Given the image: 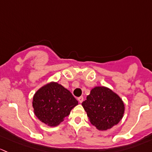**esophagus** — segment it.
I'll use <instances>...</instances> for the list:
<instances>
[{
    "label": "esophagus",
    "instance_id": "34e87169",
    "mask_svg": "<svg viewBox=\"0 0 152 152\" xmlns=\"http://www.w3.org/2000/svg\"><path fill=\"white\" fill-rule=\"evenodd\" d=\"M77 100L79 101L80 103H82L83 101V96H80V97L77 98Z\"/></svg>",
    "mask_w": 152,
    "mask_h": 152
}]
</instances>
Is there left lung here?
Returning a JSON list of instances; mask_svg holds the SVG:
<instances>
[{"instance_id": "left-lung-1", "label": "left lung", "mask_w": 152, "mask_h": 152, "mask_svg": "<svg viewBox=\"0 0 152 152\" xmlns=\"http://www.w3.org/2000/svg\"><path fill=\"white\" fill-rule=\"evenodd\" d=\"M82 105L91 124L102 131L116 125L124 113L122 99L111 89L104 86L92 88Z\"/></svg>"}]
</instances>
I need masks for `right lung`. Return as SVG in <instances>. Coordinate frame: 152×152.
<instances>
[{
    "label": "right lung",
    "instance_id": "1",
    "mask_svg": "<svg viewBox=\"0 0 152 152\" xmlns=\"http://www.w3.org/2000/svg\"><path fill=\"white\" fill-rule=\"evenodd\" d=\"M32 104L34 114L42 122L56 126L69 115L78 102L61 84L50 82L36 92Z\"/></svg>",
    "mask_w": 152,
    "mask_h": 152
}]
</instances>
